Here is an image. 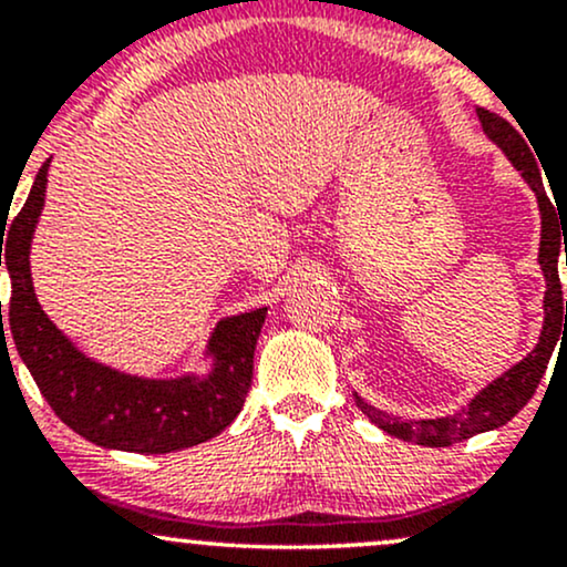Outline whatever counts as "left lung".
<instances>
[{
	"label": "left lung",
	"mask_w": 567,
	"mask_h": 567,
	"mask_svg": "<svg viewBox=\"0 0 567 567\" xmlns=\"http://www.w3.org/2000/svg\"><path fill=\"white\" fill-rule=\"evenodd\" d=\"M483 130L491 135L512 159V165L523 173L528 186L536 192L538 207H542V247H538V261H542L544 277H546V296H544V330L538 347L525 357L519 365L506 370L501 379H496L491 386L483 389L461 413L451 415V419H434V421H396L392 415L381 413V410L365 405L360 396H354L357 405L368 415L373 424H379L383 432L400 437L405 442H415V445L426 447H447L453 442L470 440L474 434L487 432V429L504 426L519 413L533 394H536L538 383L544 379V370L549 365V357L555 351L557 341L567 333V301H563V285H559L557 258L563 245H567V231L563 218H559V207L546 194L542 181V167H538L536 157L530 154V146L525 143L517 127L506 122L504 116L487 112V109H477ZM565 261H567V247H565ZM566 315V322H561V315Z\"/></svg>",
	"instance_id": "1"
}]
</instances>
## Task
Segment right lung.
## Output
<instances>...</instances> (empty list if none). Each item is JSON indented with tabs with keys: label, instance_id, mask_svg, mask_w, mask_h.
Returning a JSON list of instances; mask_svg holds the SVG:
<instances>
[{
	"label": "right lung",
	"instance_id": "right-lung-1",
	"mask_svg": "<svg viewBox=\"0 0 567 567\" xmlns=\"http://www.w3.org/2000/svg\"><path fill=\"white\" fill-rule=\"evenodd\" d=\"M48 162L16 218L2 220L0 266L10 271V330L39 392L63 424L101 447L173 453L216 437L237 419L252 383V354L266 309L231 317L210 341L216 370L207 381L130 379L80 354L34 298L29 245L44 205ZM6 250H1V245ZM2 322V303H0ZM4 328V324H2Z\"/></svg>",
	"mask_w": 567,
	"mask_h": 567
}]
</instances>
